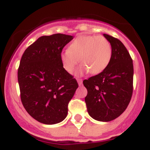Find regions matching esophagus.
<instances>
[{"mask_svg": "<svg viewBox=\"0 0 150 150\" xmlns=\"http://www.w3.org/2000/svg\"><path fill=\"white\" fill-rule=\"evenodd\" d=\"M77 82H78V85L81 86L82 85V79H77Z\"/></svg>", "mask_w": 150, "mask_h": 150, "instance_id": "esophagus-1", "label": "esophagus"}]
</instances>
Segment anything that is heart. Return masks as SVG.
Wrapping results in <instances>:
<instances>
[{
	"label": "heart",
	"mask_w": 150,
	"mask_h": 150,
	"mask_svg": "<svg viewBox=\"0 0 150 150\" xmlns=\"http://www.w3.org/2000/svg\"><path fill=\"white\" fill-rule=\"evenodd\" d=\"M112 56L111 43L103 36L80 35L70 44L68 50L61 54L63 68L68 73L75 70L78 59L82 63L76 71L80 76L86 73H100L109 64Z\"/></svg>",
	"instance_id": "heart-1"
}]
</instances>
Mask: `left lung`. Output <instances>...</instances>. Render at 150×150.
<instances>
[{
	"instance_id": "left-lung-1",
	"label": "left lung",
	"mask_w": 150,
	"mask_h": 150,
	"mask_svg": "<svg viewBox=\"0 0 150 150\" xmlns=\"http://www.w3.org/2000/svg\"><path fill=\"white\" fill-rule=\"evenodd\" d=\"M112 56L106 69L83 81L87 89L85 100L94 119L108 122L116 119L128 107L133 89V64L128 50L119 39L108 34Z\"/></svg>"
}]
</instances>
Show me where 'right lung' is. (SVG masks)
Segmentation results:
<instances>
[{"mask_svg":"<svg viewBox=\"0 0 150 150\" xmlns=\"http://www.w3.org/2000/svg\"><path fill=\"white\" fill-rule=\"evenodd\" d=\"M73 36H42L25 50L18 72L20 97L32 118L44 124L63 121L68 103L78 87L77 80L63 68V47Z\"/></svg>","mask_w":150,"mask_h":150,"instance_id":"obj_1","label":"right lung"}]
</instances>
